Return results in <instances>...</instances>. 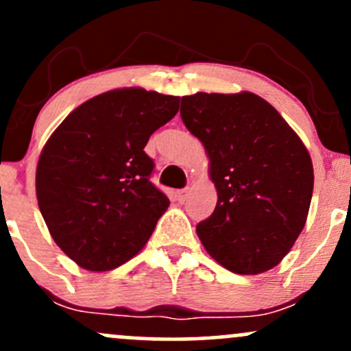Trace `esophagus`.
Here are the masks:
<instances>
[{
    "label": "esophagus",
    "instance_id": "esophagus-1",
    "mask_svg": "<svg viewBox=\"0 0 351 351\" xmlns=\"http://www.w3.org/2000/svg\"><path fill=\"white\" fill-rule=\"evenodd\" d=\"M188 198V189H180V191H176V201L178 203H184Z\"/></svg>",
    "mask_w": 351,
    "mask_h": 351
}]
</instances>
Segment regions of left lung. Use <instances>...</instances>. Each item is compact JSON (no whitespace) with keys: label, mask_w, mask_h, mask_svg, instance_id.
Returning <instances> with one entry per match:
<instances>
[{"label":"left lung","mask_w":351,"mask_h":351,"mask_svg":"<svg viewBox=\"0 0 351 351\" xmlns=\"http://www.w3.org/2000/svg\"><path fill=\"white\" fill-rule=\"evenodd\" d=\"M181 119L209 158L217 191L196 232L228 271L256 276L287 256L313 191L308 150L267 100L252 92L181 97Z\"/></svg>","instance_id":"obj_1"}]
</instances>
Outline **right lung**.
I'll return each instance as SVG.
<instances>
[{
  "label": "right lung",
  "instance_id": "add662e5",
  "mask_svg": "<svg viewBox=\"0 0 351 351\" xmlns=\"http://www.w3.org/2000/svg\"><path fill=\"white\" fill-rule=\"evenodd\" d=\"M180 97L125 87L88 99L44 145L36 196L54 243L92 272L112 271L150 239L170 199L143 152L178 114Z\"/></svg>",
  "mask_w": 351,
  "mask_h": 351
}]
</instances>
